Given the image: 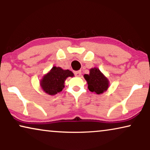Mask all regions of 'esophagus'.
<instances>
[{"instance_id": "34e87169", "label": "esophagus", "mask_w": 150, "mask_h": 150, "mask_svg": "<svg viewBox=\"0 0 150 150\" xmlns=\"http://www.w3.org/2000/svg\"><path fill=\"white\" fill-rule=\"evenodd\" d=\"M74 73H75V75L76 77H80L81 76V71H77L74 72Z\"/></svg>"}]
</instances>
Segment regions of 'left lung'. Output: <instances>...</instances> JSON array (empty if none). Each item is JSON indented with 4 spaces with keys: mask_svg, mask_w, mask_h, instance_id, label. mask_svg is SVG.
I'll return each instance as SVG.
<instances>
[{
    "mask_svg": "<svg viewBox=\"0 0 150 150\" xmlns=\"http://www.w3.org/2000/svg\"><path fill=\"white\" fill-rule=\"evenodd\" d=\"M83 77L87 81L89 91L97 95L103 93L109 87V80L98 68H92L90 73L85 74Z\"/></svg>",
    "mask_w": 150,
    "mask_h": 150,
    "instance_id": "1",
    "label": "left lung"
}]
</instances>
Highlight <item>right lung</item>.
<instances>
[{
  "instance_id": "1",
  "label": "right lung",
  "mask_w": 150,
  "mask_h": 150,
  "mask_svg": "<svg viewBox=\"0 0 150 150\" xmlns=\"http://www.w3.org/2000/svg\"><path fill=\"white\" fill-rule=\"evenodd\" d=\"M74 74L69 70H64L61 67L53 68L41 79L40 85L43 91L49 95H55L64 88V81Z\"/></svg>"
}]
</instances>
